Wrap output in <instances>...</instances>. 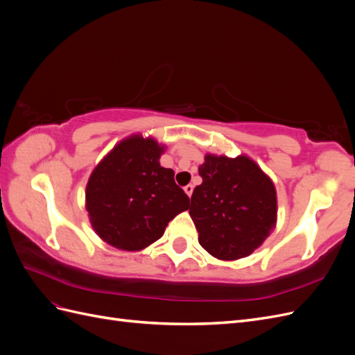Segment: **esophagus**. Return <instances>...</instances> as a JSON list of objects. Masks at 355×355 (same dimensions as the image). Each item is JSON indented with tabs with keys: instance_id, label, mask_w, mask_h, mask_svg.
<instances>
[{
	"instance_id": "34e87169",
	"label": "esophagus",
	"mask_w": 355,
	"mask_h": 355,
	"mask_svg": "<svg viewBox=\"0 0 355 355\" xmlns=\"http://www.w3.org/2000/svg\"><path fill=\"white\" fill-rule=\"evenodd\" d=\"M184 191L187 192V196H188V197H191V196H192V191H194V185L189 184V185L184 187Z\"/></svg>"
}]
</instances>
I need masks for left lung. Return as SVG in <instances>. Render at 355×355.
Listing matches in <instances>:
<instances>
[{
    "label": "left lung",
    "instance_id": "left-lung-1",
    "mask_svg": "<svg viewBox=\"0 0 355 355\" xmlns=\"http://www.w3.org/2000/svg\"><path fill=\"white\" fill-rule=\"evenodd\" d=\"M202 184L191 197L189 214L204 250L220 261L252 254L277 222V192L253 159L245 155L204 157Z\"/></svg>",
    "mask_w": 355,
    "mask_h": 355
}]
</instances>
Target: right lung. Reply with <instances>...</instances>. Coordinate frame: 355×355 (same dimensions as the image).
Returning a JSON list of instances; mask_svg holds the SVG:
<instances>
[{
    "label": "right lung",
    "mask_w": 355,
    "mask_h": 355,
    "mask_svg": "<svg viewBox=\"0 0 355 355\" xmlns=\"http://www.w3.org/2000/svg\"><path fill=\"white\" fill-rule=\"evenodd\" d=\"M164 146L133 135L118 144L92 171L85 209L99 237L136 252L163 237L167 223L189 207L175 171L159 166Z\"/></svg>",
    "instance_id": "right-lung-1"
}]
</instances>
